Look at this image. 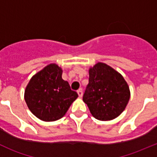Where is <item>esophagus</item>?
Instances as JSON below:
<instances>
[{
	"mask_svg": "<svg viewBox=\"0 0 157 157\" xmlns=\"http://www.w3.org/2000/svg\"><path fill=\"white\" fill-rule=\"evenodd\" d=\"M77 94H78L79 97H80V98L83 96V91H82V89H80L79 90H77Z\"/></svg>",
	"mask_w": 157,
	"mask_h": 157,
	"instance_id": "obj_1",
	"label": "esophagus"
}]
</instances>
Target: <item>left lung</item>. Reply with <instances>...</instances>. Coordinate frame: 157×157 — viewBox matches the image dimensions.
<instances>
[{"instance_id":"1","label":"left lung","mask_w":157,"mask_h":157,"mask_svg":"<svg viewBox=\"0 0 157 157\" xmlns=\"http://www.w3.org/2000/svg\"><path fill=\"white\" fill-rule=\"evenodd\" d=\"M89 76L83 100L92 115L100 121H110L119 116L131 96L129 86L123 76L102 62L90 67Z\"/></svg>"}]
</instances>
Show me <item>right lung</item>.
Instances as JSON below:
<instances>
[{
	"label": "right lung",
	"instance_id": "obj_1",
	"mask_svg": "<svg viewBox=\"0 0 157 157\" xmlns=\"http://www.w3.org/2000/svg\"><path fill=\"white\" fill-rule=\"evenodd\" d=\"M62 69L50 64L32 77L26 86L24 99L32 113L44 121L62 118L78 97L62 79Z\"/></svg>",
	"mask_w": 157,
	"mask_h": 157
}]
</instances>
